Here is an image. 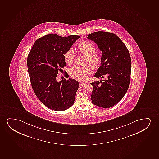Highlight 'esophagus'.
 Listing matches in <instances>:
<instances>
[{"instance_id":"obj_1","label":"esophagus","mask_w":159,"mask_h":159,"mask_svg":"<svg viewBox=\"0 0 159 159\" xmlns=\"http://www.w3.org/2000/svg\"><path fill=\"white\" fill-rule=\"evenodd\" d=\"M85 84V83H80V84H79V87L83 86H84Z\"/></svg>"}]
</instances>
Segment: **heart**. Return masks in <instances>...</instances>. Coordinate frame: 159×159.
<instances>
[{
	"instance_id": "1",
	"label": "heart",
	"mask_w": 159,
	"mask_h": 159,
	"mask_svg": "<svg viewBox=\"0 0 159 159\" xmlns=\"http://www.w3.org/2000/svg\"><path fill=\"white\" fill-rule=\"evenodd\" d=\"M78 47L81 53L86 56L84 62L86 66H74L70 69L69 73L75 80L84 81L91 73V68L88 65L94 70L97 69L101 63V57L96 52L95 45L89 40H81L79 43ZM64 56L66 64L71 65L74 62L75 53L72 48H70L65 53Z\"/></svg>"
}]
</instances>
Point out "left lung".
Segmentation results:
<instances>
[{
	"instance_id": "1",
	"label": "left lung",
	"mask_w": 159,
	"mask_h": 159,
	"mask_svg": "<svg viewBox=\"0 0 159 159\" xmlns=\"http://www.w3.org/2000/svg\"><path fill=\"white\" fill-rule=\"evenodd\" d=\"M87 38L95 42L102 52L101 66L95 73L96 78L107 80L91 83L92 103L99 107L109 108L116 105L125 95L130 80L131 59L126 45L114 33L98 31Z\"/></svg>"
}]
</instances>
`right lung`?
<instances>
[{"label": "right lung", "mask_w": 159, "mask_h": 159, "mask_svg": "<svg viewBox=\"0 0 159 159\" xmlns=\"http://www.w3.org/2000/svg\"><path fill=\"white\" fill-rule=\"evenodd\" d=\"M79 35L63 37L50 34L35 41L27 57L31 86L44 105L56 111L68 109L74 103L79 84L74 79L58 82V70L66 66L64 54Z\"/></svg>", "instance_id": "add662e5"}]
</instances>
